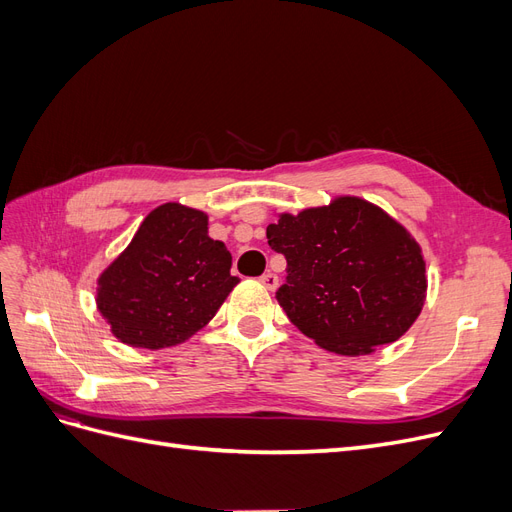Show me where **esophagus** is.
Returning a JSON list of instances; mask_svg holds the SVG:
<instances>
[{"mask_svg":"<svg viewBox=\"0 0 512 512\" xmlns=\"http://www.w3.org/2000/svg\"><path fill=\"white\" fill-rule=\"evenodd\" d=\"M260 282H262V286H265L267 290H275L277 288V284H280V280H277V275L275 273H265L260 277Z\"/></svg>","mask_w":512,"mask_h":512,"instance_id":"obj_1","label":"esophagus"}]
</instances>
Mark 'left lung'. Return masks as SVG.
Returning a JSON list of instances; mask_svg holds the SVG:
<instances>
[{"instance_id":"obj_1","label":"left lung","mask_w":512,"mask_h":512,"mask_svg":"<svg viewBox=\"0 0 512 512\" xmlns=\"http://www.w3.org/2000/svg\"><path fill=\"white\" fill-rule=\"evenodd\" d=\"M275 218L267 239L288 262L277 303L314 344L361 356L412 327L427 299L425 258L393 215L342 194Z\"/></svg>"}]
</instances>
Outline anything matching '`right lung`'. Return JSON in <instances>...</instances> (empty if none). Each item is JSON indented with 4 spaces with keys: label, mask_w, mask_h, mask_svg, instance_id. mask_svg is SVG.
I'll use <instances>...</instances> for the list:
<instances>
[{
    "label": "right lung",
    "mask_w": 512,
    "mask_h": 512,
    "mask_svg": "<svg viewBox=\"0 0 512 512\" xmlns=\"http://www.w3.org/2000/svg\"><path fill=\"white\" fill-rule=\"evenodd\" d=\"M232 256L209 237V215L164 203L100 277L96 307L111 333L132 348L160 350L207 327L239 277Z\"/></svg>",
    "instance_id": "1"
}]
</instances>
